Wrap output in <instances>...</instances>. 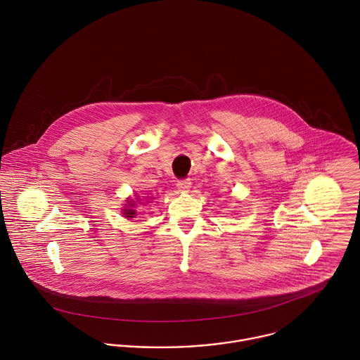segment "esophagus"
I'll return each mask as SVG.
<instances>
[{"label":"esophagus","instance_id":"34e87169","mask_svg":"<svg viewBox=\"0 0 360 360\" xmlns=\"http://www.w3.org/2000/svg\"><path fill=\"white\" fill-rule=\"evenodd\" d=\"M190 187H191L190 179H183V180H179V181H177V188H179L180 191H183V193H187V191L190 190Z\"/></svg>","mask_w":360,"mask_h":360}]
</instances>
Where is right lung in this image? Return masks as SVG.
<instances>
[{
    "instance_id": "obj_1",
    "label": "right lung",
    "mask_w": 360,
    "mask_h": 360,
    "mask_svg": "<svg viewBox=\"0 0 360 360\" xmlns=\"http://www.w3.org/2000/svg\"><path fill=\"white\" fill-rule=\"evenodd\" d=\"M133 205H134V204H133V201H131V202L129 204V209H124V210H123V213L126 214V217H134V214H136V210H134V209H131Z\"/></svg>"
}]
</instances>
